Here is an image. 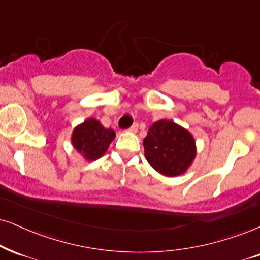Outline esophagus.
<instances>
[{"label": "esophagus", "instance_id": "1", "mask_svg": "<svg viewBox=\"0 0 260 260\" xmlns=\"http://www.w3.org/2000/svg\"><path fill=\"white\" fill-rule=\"evenodd\" d=\"M137 130H139V124H137V123H134V124H133V126L130 127V131H131V133H136Z\"/></svg>", "mask_w": 260, "mask_h": 260}]
</instances>
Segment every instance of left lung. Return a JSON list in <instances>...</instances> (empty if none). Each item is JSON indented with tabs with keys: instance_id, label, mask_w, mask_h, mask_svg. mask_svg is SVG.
<instances>
[{
	"instance_id": "1",
	"label": "left lung",
	"mask_w": 260,
	"mask_h": 260,
	"mask_svg": "<svg viewBox=\"0 0 260 260\" xmlns=\"http://www.w3.org/2000/svg\"><path fill=\"white\" fill-rule=\"evenodd\" d=\"M147 161L159 174L183 175L197 155L193 135L171 120L155 121L143 140Z\"/></svg>"
}]
</instances>
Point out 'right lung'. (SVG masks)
Masks as SVG:
<instances>
[{"label": "right lung", "instance_id": "obj_1", "mask_svg": "<svg viewBox=\"0 0 260 260\" xmlns=\"http://www.w3.org/2000/svg\"><path fill=\"white\" fill-rule=\"evenodd\" d=\"M114 137V130L106 129L100 121L89 118L75 127L71 142L85 160L94 161L105 154Z\"/></svg>", "mask_w": 260, "mask_h": 260}]
</instances>
